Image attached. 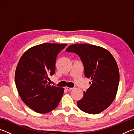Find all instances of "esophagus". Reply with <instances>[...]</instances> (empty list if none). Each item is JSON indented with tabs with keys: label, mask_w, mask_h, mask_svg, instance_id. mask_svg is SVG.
<instances>
[{
	"label": "esophagus",
	"mask_w": 134,
	"mask_h": 134,
	"mask_svg": "<svg viewBox=\"0 0 134 134\" xmlns=\"http://www.w3.org/2000/svg\"><path fill=\"white\" fill-rule=\"evenodd\" d=\"M65 89H66L67 90H68V91H71V90H72V89H73V88L72 87H65Z\"/></svg>",
	"instance_id": "34e87169"
}]
</instances>
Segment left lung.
Masks as SVG:
<instances>
[{"label": "left lung", "mask_w": 134, "mask_h": 134, "mask_svg": "<svg viewBox=\"0 0 134 134\" xmlns=\"http://www.w3.org/2000/svg\"><path fill=\"white\" fill-rule=\"evenodd\" d=\"M65 51L80 58L85 77L92 80L77 102L79 108L89 114L102 112L114 100L118 88L119 72L115 58L106 49L87 44L71 45Z\"/></svg>", "instance_id": "8db88e82"}]
</instances>
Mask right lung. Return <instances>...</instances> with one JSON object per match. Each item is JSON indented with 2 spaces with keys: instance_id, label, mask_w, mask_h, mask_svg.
<instances>
[{
  "instance_id": "1",
  "label": "right lung",
  "mask_w": 134,
  "mask_h": 134,
  "mask_svg": "<svg viewBox=\"0 0 134 134\" xmlns=\"http://www.w3.org/2000/svg\"><path fill=\"white\" fill-rule=\"evenodd\" d=\"M66 44H45L28 49L20 59L15 71V84L24 102L35 112L45 113L57 107L63 88L48 83L55 71L58 54Z\"/></svg>"
}]
</instances>
